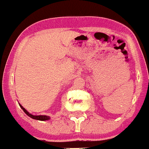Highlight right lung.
<instances>
[{"label": "right lung", "mask_w": 149, "mask_h": 149, "mask_svg": "<svg viewBox=\"0 0 149 149\" xmlns=\"http://www.w3.org/2000/svg\"><path fill=\"white\" fill-rule=\"evenodd\" d=\"M21 107L22 108V110H24V112L27 115H28L30 117V118H32V119H36V120H40V121H45V120H48V119H50L49 116H33L32 115V114L29 113L27 111V110H25V109L22 106V105H20Z\"/></svg>", "instance_id": "right-lung-1"}]
</instances>
